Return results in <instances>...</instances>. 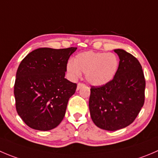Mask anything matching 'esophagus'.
I'll use <instances>...</instances> for the list:
<instances>
[{"instance_id": "obj_1", "label": "esophagus", "mask_w": 158, "mask_h": 158, "mask_svg": "<svg viewBox=\"0 0 158 158\" xmlns=\"http://www.w3.org/2000/svg\"><path fill=\"white\" fill-rule=\"evenodd\" d=\"M84 84L83 83H80V82H79V83H78L77 84V88H76V89L77 90H79L80 89V88L81 87H82V86H84Z\"/></svg>"}]
</instances>
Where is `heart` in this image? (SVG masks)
Returning <instances> with one entry per match:
<instances>
[{
    "label": "heart",
    "instance_id": "1",
    "mask_svg": "<svg viewBox=\"0 0 158 158\" xmlns=\"http://www.w3.org/2000/svg\"><path fill=\"white\" fill-rule=\"evenodd\" d=\"M120 60L114 53L85 52L69 61L66 69L70 79L76 80L85 73V80L93 86H101L113 79L119 69Z\"/></svg>",
    "mask_w": 158,
    "mask_h": 158
}]
</instances>
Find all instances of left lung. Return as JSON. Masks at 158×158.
Listing matches in <instances>:
<instances>
[{"label": "left lung", "instance_id": "8db88e82", "mask_svg": "<svg viewBox=\"0 0 158 158\" xmlns=\"http://www.w3.org/2000/svg\"><path fill=\"white\" fill-rule=\"evenodd\" d=\"M120 59L116 76L102 86H92L90 116L105 131L123 129L134 121L144 103L145 79L139 61L123 49H114Z\"/></svg>", "mask_w": 158, "mask_h": 158}]
</instances>
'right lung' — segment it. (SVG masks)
Wrapping results in <instances>:
<instances>
[{"instance_id":"right-lung-1","label":"right lung","mask_w":158,"mask_h":158,"mask_svg":"<svg viewBox=\"0 0 158 158\" xmlns=\"http://www.w3.org/2000/svg\"><path fill=\"white\" fill-rule=\"evenodd\" d=\"M77 48H40L27 55L16 73L14 94L18 114L32 129L47 131L63 120L76 84L65 78L70 56Z\"/></svg>"}]
</instances>
